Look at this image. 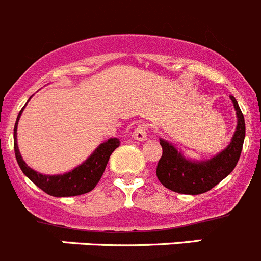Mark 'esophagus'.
I'll return each instance as SVG.
<instances>
[{
  "instance_id": "34e87169",
  "label": "esophagus",
  "mask_w": 261,
  "mask_h": 261,
  "mask_svg": "<svg viewBox=\"0 0 261 261\" xmlns=\"http://www.w3.org/2000/svg\"><path fill=\"white\" fill-rule=\"evenodd\" d=\"M147 126L146 125H138L137 128L133 130V138H136V140L138 141H145L147 138Z\"/></svg>"
}]
</instances>
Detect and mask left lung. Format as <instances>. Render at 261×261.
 <instances>
[{
    "label": "left lung",
    "mask_w": 261,
    "mask_h": 261,
    "mask_svg": "<svg viewBox=\"0 0 261 261\" xmlns=\"http://www.w3.org/2000/svg\"><path fill=\"white\" fill-rule=\"evenodd\" d=\"M230 99L233 101L238 118L237 130L230 145L208 162H189L171 143L160 140L163 154L158 162L156 176L162 185L180 194H202L211 190L236 168L242 152L246 125L238 102L231 95Z\"/></svg>",
    "instance_id": "8db88e82"
}]
</instances>
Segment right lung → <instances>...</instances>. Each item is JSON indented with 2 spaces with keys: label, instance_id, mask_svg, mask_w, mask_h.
<instances>
[{
  "label": "right lung",
  "instance_id": "right-lung-1",
  "mask_svg": "<svg viewBox=\"0 0 261 261\" xmlns=\"http://www.w3.org/2000/svg\"><path fill=\"white\" fill-rule=\"evenodd\" d=\"M21 111L23 109L19 112L15 126H14V151H15L16 162H18L21 172L36 186H38L42 191L53 195V197H75V195L85 194V193L93 190L98 181L101 180L110 155L119 146V140L110 138L106 142L101 143L97 150L81 166L68 173L59 174V176H45V174L37 173L36 171L31 169L24 163V160L21 159L20 152H19L18 145H16V125H18Z\"/></svg>",
  "mask_w": 261,
  "mask_h": 261
}]
</instances>
